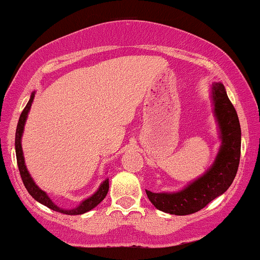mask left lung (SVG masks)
<instances>
[{"label": "left lung", "instance_id": "obj_1", "mask_svg": "<svg viewBox=\"0 0 260 260\" xmlns=\"http://www.w3.org/2000/svg\"><path fill=\"white\" fill-rule=\"evenodd\" d=\"M211 96L221 139L219 153L211 168L183 189L174 193L145 190L149 201L164 213L172 215L197 213L216 197L225 193L237 174L241 156V126L237 112L221 83H214Z\"/></svg>", "mask_w": 260, "mask_h": 260}]
</instances>
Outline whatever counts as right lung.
<instances>
[{"label":"right lung","mask_w":260,"mask_h":260,"mask_svg":"<svg viewBox=\"0 0 260 260\" xmlns=\"http://www.w3.org/2000/svg\"><path fill=\"white\" fill-rule=\"evenodd\" d=\"M34 96H35V91H32L30 95V99H29L28 104H26L24 110H23L22 115H20L19 121H18V124H17V131H16V144L14 145H16L18 169H19V174H20V177H22L23 183H24V186L26 188V190L29 192V194H30L35 201H38L39 203H41V204H44L45 207L52 209V210L55 211H58V213L67 214V215H80V214H84L86 211L94 209L98 204H100V203L104 201V198L106 197L107 192H109V178H106V180L100 184L99 189H98L94 194L89 197V198H86L85 201L80 203L78 207L73 209H62L57 207V205H56L55 203L49 198V196L46 194V192H44L43 189H40V188L35 184V182L31 178L30 174H29L28 170H26L24 156H23V150H22V134H23V131H24V124H25L26 117H28V113L30 111L31 103L32 100H34Z\"/></svg>","instance_id":"1"}]
</instances>
